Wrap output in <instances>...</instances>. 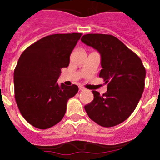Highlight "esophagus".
<instances>
[{
    "mask_svg": "<svg viewBox=\"0 0 160 160\" xmlns=\"http://www.w3.org/2000/svg\"><path fill=\"white\" fill-rule=\"evenodd\" d=\"M79 90H85V87H83L82 86H79Z\"/></svg>",
    "mask_w": 160,
    "mask_h": 160,
    "instance_id": "obj_1",
    "label": "esophagus"
}]
</instances>
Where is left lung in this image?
<instances>
[{
  "instance_id": "left-lung-1",
  "label": "left lung",
  "mask_w": 160,
  "mask_h": 160,
  "mask_svg": "<svg viewBox=\"0 0 160 160\" xmlns=\"http://www.w3.org/2000/svg\"><path fill=\"white\" fill-rule=\"evenodd\" d=\"M81 41L100 53L99 77L108 84L102 95L93 90L94 100L85 110L90 119L104 128L122 123L135 111L143 92L146 70L142 61L113 35L89 33Z\"/></svg>"
}]
</instances>
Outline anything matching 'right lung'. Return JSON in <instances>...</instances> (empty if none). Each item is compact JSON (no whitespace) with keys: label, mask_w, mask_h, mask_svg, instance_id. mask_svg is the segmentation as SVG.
<instances>
[{"label":"right lung","mask_w":160,"mask_h":160,"mask_svg":"<svg viewBox=\"0 0 160 160\" xmlns=\"http://www.w3.org/2000/svg\"><path fill=\"white\" fill-rule=\"evenodd\" d=\"M82 33H58L42 38L22 53L14 70V94L20 112L38 129L58 123L66 103L78 91L76 85L58 84L61 69L70 64V56Z\"/></svg>","instance_id":"right-lung-1"}]
</instances>
